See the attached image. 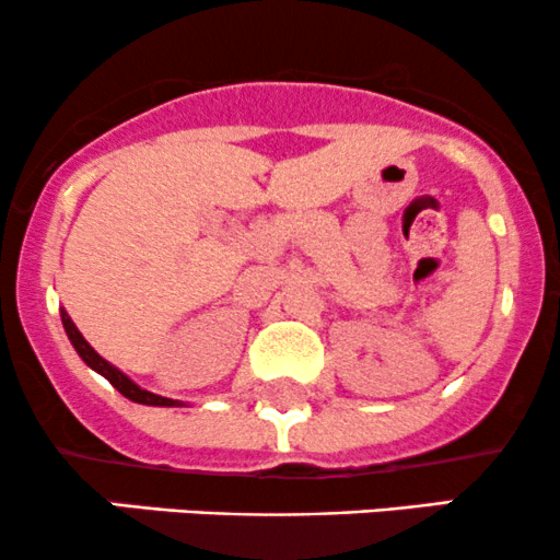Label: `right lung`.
I'll use <instances>...</instances> for the list:
<instances>
[{
    "instance_id": "right-lung-1",
    "label": "right lung",
    "mask_w": 560,
    "mask_h": 560,
    "mask_svg": "<svg viewBox=\"0 0 560 560\" xmlns=\"http://www.w3.org/2000/svg\"><path fill=\"white\" fill-rule=\"evenodd\" d=\"M60 318H62V326H66V334H68L70 345L75 347V352H79V355H81V361L86 363L92 371H96V374H100V376H105L107 382H110L113 387L120 392V395L128 397V400L139 402V405H155V408H184L182 400H171V397L155 395V392L139 387V384L133 382V378H128L124 371L118 369V365H113L110 361H105V358H102L100 352H96L94 347L89 345L86 339H83V334L75 329V324H73V320H70L66 307H60Z\"/></svg>"
}]
</instances>
